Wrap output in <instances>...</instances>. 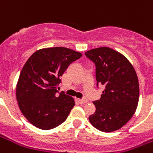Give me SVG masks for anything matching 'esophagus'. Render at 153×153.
<instances>
[{
	"label": "esophagus",
	"mask_w": 153,
	"mask_h": 153,
	"mask_svg": "<svg viewBox=\"0 0 153 153\" xmlns=\"http://www.w3.org/2000/svg\"><path fill=\"white\" fill-rule=\"evenodd\" d=\"M78 102H79L80 104H84V103L88 102V100L87 99H78Z\"/></svg>",
	"instance_id": "1"
}]
</instances>
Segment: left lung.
Here are the masks:
<instances>
[{
    "label": "left lung",
    "mask_w": 153,
    "mask_h": 153,
    "mask_svg": "<svg viewBox=\"0 0 153 153\" xmlns=\"http://www.w3.org/2000/svg\"><path fill=\"white\" fill-rule=\"evenodd\" d=\"M96 65L97 85L104 87L100 100L93 102L96 111L88 117L100 131L113 132L132 118L138 106L139 85L137 74L126 57L110 47L85 52Z\"/></svg>",
    "instance_id": "obj_1"
}]
</instances>
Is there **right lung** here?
<instances>
[{"instance_id": "obj_1", "label": "right lung", "mask_w": 153, "mask_h": 153, "mask_svg": "<svg viewBox=\"0 0 153 153\" xmlns=\"http://www.w3.org/2000/svg\"><path fill=\"white\" fill-rule=\"evenodd\" d=\"M82 53L66 47L35 51L22 69L16 85V99L23 115L37 128L48 130L62 124L75 105L73 97L56 88L68 66Z\"/></svg>"}]
</instances>
